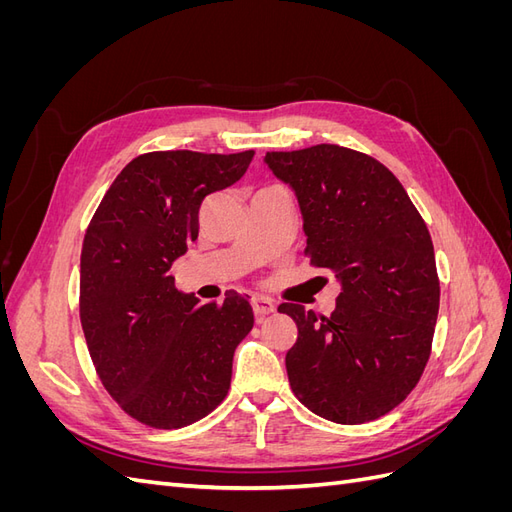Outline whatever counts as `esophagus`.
<instances>
[{
  "label": "esophagus",
  "mask_w": 512,
  "mask_h": 512,
  "mask_svg": "<svg viewBox=\"0 0 512 512\" xmlns=\"http://www.w3.org/2000/svg\"><path fill=\"white\" fill-rule=\"evenodd\" d=\"M252 309L256 314V320L260 322L262 318H267L269 314L275 312V305L267 297H252Z\"/></svg>",
  "instance_id": "esophagus-1"
}]
</instances>
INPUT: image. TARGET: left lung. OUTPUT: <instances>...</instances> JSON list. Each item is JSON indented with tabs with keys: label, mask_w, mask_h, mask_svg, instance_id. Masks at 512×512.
<instances>
[{
	"label": "left lung",
	"mask_w": 512,
	"mask_h": 512,
	"mask_svg": "<svg viewBox=\"0 0 512 512\" xmlns=\"http://www.w3.org/2000/svg\"><path fill=\"white\" fill-rule=\"evenodd\" d=\"M297 194L309 265L342 286L331 316L297 303L286 354L292 393L314 414L359 425L391 412L421 380L440 307L436 254L421 213L389 168L339 145L269 151Z\"/></svg>",
	"instance_id": "obj_1"
}]
</instances>
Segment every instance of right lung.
I'll return each mask as SVG.
<instances>
[{"label": "right lung", "instance_id": "add662e5", "mask_svg": "<svg viewBox=\"0 0 512 512\" xmlns=\"http://www.w3.org/2000/svg\"><path fill=\"white\" fill-rule=\"evenodd\" d=\"M254 151H153L104 194L81 252V324L104 389L136 421L192 425L222 404L252 305L200 303L170 267L198 237L203 200L237 183Z\"/></svg>", "mask_w": 512, "mask_h": 512}]
</instances>
